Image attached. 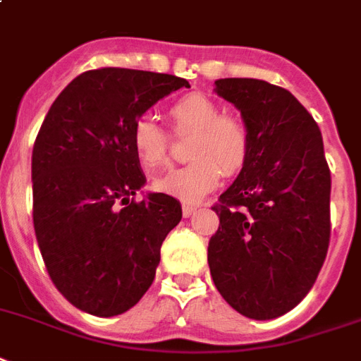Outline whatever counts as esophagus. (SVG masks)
I'll return each instance as SVG.
<instances>
[{"instance_id": "esophagus-1", "label": "esophagus", "mask_w": 361, "mask_h": 361, "mask_svg": "<svg viewBox=\"0 0 361 361\" xmlns=\"http://www.w3.org/2000/svg\"><path fill=\"white\" fill-rule=\"evenodd\" d=\"M195 210H197V207H195V204H190V202H184L183 204V216L184 217H190L193 212H195Z\"/></svg>"}]
</instances>
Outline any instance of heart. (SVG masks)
I'll return each instance as SVG.
<instances>
[{
    "label": "heart",
    "instance_id": "heart-1",
    "mask_svg": "<svg viewBox=\"0 0 361 361\" xmlns=\"http://www.w3.org/2000/svg\"><path fill=\"white\" fill-rule=\"evenodd\" d=\"M175 134L193 133L183 168L154 178V190L183 201H199L219 184L225 175H236L251 151V134L236 116L223 114L216 101L202 94H188L168 106ZM171 136L153 118L142 116L133 127V149L147 171L164 168L169 160Z\"/></svg>",
    "mask_w": 361,
    "mask_h": 361
}]
</instances>
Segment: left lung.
<instances>
[{"label":"left lung","instance_id":"obj_1","mask_svg":"<svg viewBox=\"0 0 361 361\" xmlns=\"http://www.w3.org/2000/svg\"><path fill=\"white\" fill-rule=\"evenodd\" d=\"M216 92L240 109L251 151L212 207L208 241L217 291L251 319H275L305 299L330 243V169L308 110L260 79H219Z\"/></svg>","mask_w":361,"mask_h":361}]
</instances>
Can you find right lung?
<instances>
[{"instance_id": "1", "label": "right lung", "mask_w": 361, "mask_h": 361, "mask_svg": "<svg viewBox=\"0 0 361 361\" xmlns=\"http://www.w3.org/2000/svg\"><path fill=\"white\" fill-rule=\"evenodd\" d=\"M186 79L97 68L61 92L35 140L32 225L49 279L97 317L133 308L153 284L160 247L183 217L177 199L134 195L145 177L133 127Z\"/></svg>"}]
</instances>
